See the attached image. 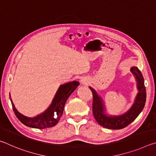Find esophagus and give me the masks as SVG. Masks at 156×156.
<instances>
[{"mask_svg":"<svg viewBox=\"0 0 156 156\" xmlns=\"http://www.w3.org/2000/svg\"><path fill=\"white\" fill-rule=\"evenodd\" d=\"M80 82L83 84H87V83H88V82L86 81V80H81Z\"/></svg>","mask_w":156,"mask_h":156,"instance_id":"esophagus-1","label":"esophagus"}]
</instances>
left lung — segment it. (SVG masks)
<instances>
[{"label": "left lung", "instance_id": "1", "mask_svg": "<svg viewBox=\"0 0 156 156\" xmlns=\"http://www.w3.org/2000/svg\"><path fill=\"white\" fill-rule=\"evenodd\" d=\"M131 72L136 76L137 82H138V89L139 92L137 95L136 101L133 106L127 112L122 115L108 117L105 115L103 113L104 107L101 99L98 96L95 90L89 87V89L93 95V104H92L93 115L97 122L100 126L109 129H123L133 122L143 109L145 102H146L147 97L144 78L140 71L136 67H131Z\"/></svg>", "mask_w": 156, "mask_h": 156}]
</instances>
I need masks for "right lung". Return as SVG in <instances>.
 Here are the masks:
<instances>
[{
	"label": "right lung",
	"instance_id": "right-lung-1",
	"mask_svg": "<svg viewBox=\"0 0 156 156\" xmlns=\"http://www.w3.org/2000/svg\"><path fill=\"white\" fill-rule=\"evenodd\" d=\"M79 84L78 81H72L60 86L50 107L46 112L35 118H27L20 114L15 109L12 102L13 111L18 119L29 127L40 129L51 127L58 122L62 115L66 101Z\"/></svg>",
	"mask_w": 156,
	"mask_h": 156
}]
</instances>
